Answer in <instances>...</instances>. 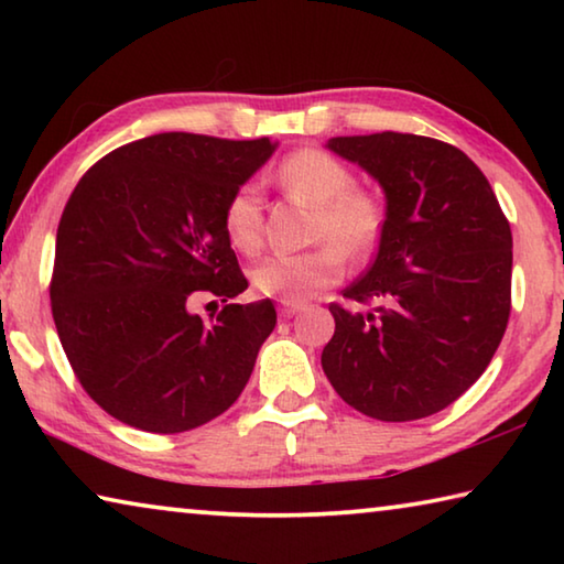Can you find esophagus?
<instances>
[{
  "mask_svg": "<svg viewBox=\"0 0 564 564\" xmlns=\"http://www.w3.org/2000/svg\"><path fill=\"white\" fill-rule=\"evenodd\" d=\"M301 311H303L301 303H281V305H279V316H281L283 321L293 318L295 313H301Z\"/></svg>",
  "mask_w": 564,
  "mask_h": 564,
  "instance_id": "esophagus-1",
  "label": "esophagus"
}]
</instances>
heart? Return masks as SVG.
I'll return each mask as SVG.
<instances>
[{
    "label": "heart",
    "mask_w": 564,
    "mask_h": 564,
    "mask_svg": "<svg viewBox=\"0 0 564 564\" xmlns=\"http://www.w3.org/2000/svg\"><path fill=\"white\" fill-rule=\"evenodd\" d=\"M275 184L295 202L316 212V251L269 256L251 271L253 289L283 303H303L336 283L343 256L362 259L383 228V206L368 191L356 188L352 171L321 149H301L275 169ZM228 243L241 253H256L263 243V204L253 184L238 186L224 208Z\"/></svg>",
    "instance_id": "obj_1"
}]
</instances>
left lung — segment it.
<instances>
[{"instance_id":"obj_1","label":"left lung","mask_w":564,"mask_h":564,"mask_svg":"<svg viewBox=\"0 0 564 564\" xmlns=\"http://www.w3.org/2000/svg\"><path fill=\"white\" fill-rule=\"evenodd\" d=\"M333 154L386 194L376 261L330 303L321 366L362 415L405 423L455 403L485 373L510 318L512 234L492 186L460 149L383 131L336 137Z\"/></svg>"}]
</instances>
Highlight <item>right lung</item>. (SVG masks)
<instances>
[{
  "instance_id": "obj_1",
  "label": "right lung",
  "mask_w": 564,
  "mask_h": 564,
  "mask_svg": "<svg viewBox=\"0 0 564 564\" xmlns=\"http://www.w3.org/2000/svg\"><path fill=\"white\" fill-rule=\"evenodd\" d=\"M275 144L169 131L97 161L56 228L52 316L94 403L147 433H184L236 403L273 303H231L248 289L224 208ZM202 294L217 321L189 313Z\"/></svg>"
}]
</instances>
